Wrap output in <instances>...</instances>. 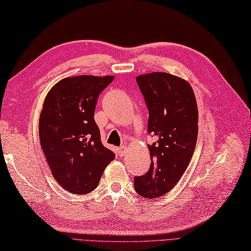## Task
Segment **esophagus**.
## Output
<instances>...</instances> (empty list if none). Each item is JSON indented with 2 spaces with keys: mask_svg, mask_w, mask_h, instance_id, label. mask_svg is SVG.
Wrapping results in <instances>:
<instances>
[{
  "mask_svg": "<svg viewBox=\"0 0 251 251\" xmlns=\"http://www.w3.org/2000/svg\"><path fill=\"white\" fill-rule=\"evenodd\" d=\"M117 151H119L120 156H124L126 153V147H120L119 149H117Z\"/></svg>",
  "mask_w": 251,
  "mask_h": 251,
  "instance_id": "34e87169",
  "label": "esophagus"
}]
</instances>
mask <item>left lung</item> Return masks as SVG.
Returning <instances> with one entry per match:
<instances>
[{
    "label": "left lung",
    "mask_w": 251,
    "mask_h": 251,
    "mask_svg": "<svg viewBox=\"0 0 251 251\" xmlns=\"http://www.w3.org/2000/svg\"><path fill=\"white\" fill-rule=\"evenodd\" d=\"M149 109L151 166L135 177V190L146 199L167 194L188 168L199 134V109L193 89L184 78L166 72L137 76Z\"/></svg>",
    "instance_id": "1"
}]
</instances>
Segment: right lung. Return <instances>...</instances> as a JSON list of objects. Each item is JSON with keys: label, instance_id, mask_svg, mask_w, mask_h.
<instances>
[{"label": "right lung", "instance_id": "obj_1", "mask_svg": "<svg viewBox=\"0 0 251 251\" xmlns=\"http://www.w3.org/2000/svg\"><path fill=\"white\" fill-rule=\"evenodd\" d=\"M113 79V75L65 77L45 97L39 121L42 150L57 182L73 194L97 188L115 157L101 142L94 119L99 95Z\"/></svg>", "mask_w": 251, "mask_h": 251}]
</instances>
